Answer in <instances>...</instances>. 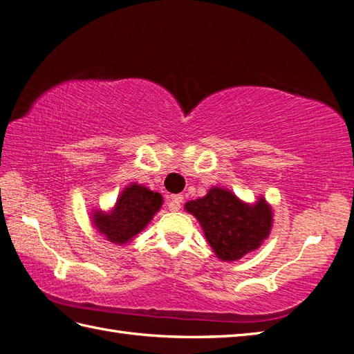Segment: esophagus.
<instances>
[{"mask_svg":"<svg viewBox=\"0 0 354 354\" xmlns=\"http://www.w3.org/2000/svg\"><path fill=\"white\" fill-rule=\"evenodd\" d=\"M183 196H169L167 197V207L170 211H179L180 203H183Z\"/></svg>","mask_w":354,"mask_h":354,"instance_id":"34e87169","label":"esophagus"}]
</instances>
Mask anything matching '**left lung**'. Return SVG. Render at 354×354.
Segmentation results:
<instances>
[{"mask_svg": "<svg viewBox=\"0 0 354 354\" xmlns=\"http://www.w3.org/2000/svg\"><path fill=\"white\" fill-rule=\"evenodd\" d=\"M203 229L207 241L221 261H236L257 250L270 235L273 211L261 199L245 203L229 190L212 187L207 196L185 203Z\"/></svg>", "mask_w": 354, "mask_h": 354, "instance_id": "left-lung-1", "label": "left lung"}]
</instances>
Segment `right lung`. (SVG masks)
<instances>
[{
  "label": "right lung",
  "instance_id": "obj_1",
  "mask_svg": "<svg viewBox=\"0 0 354 354\" xmlns=\"http://www.w3.org/2000/svg\"><path fill=\"white\" fill-rule=\"evenodd\" d=\"M162 205V196L147 187L131 184L118 197L110 212L95 211L92 221L97 232L114 244H125L143 231Z\"/></svg>",
  "mask_w": 354,
  "mask_h": 354
}]
</instances>
